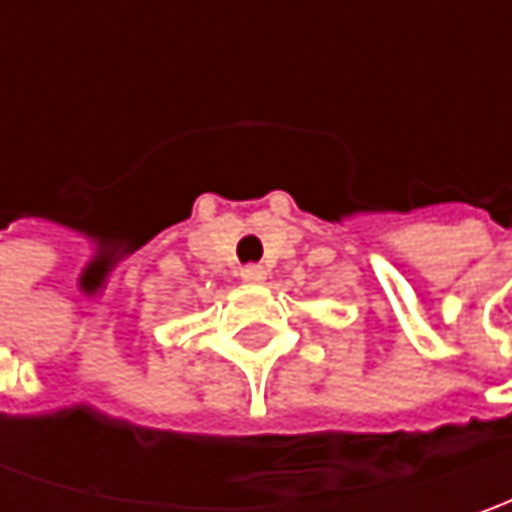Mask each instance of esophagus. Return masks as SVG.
Listing matches in <instances>:
<instances>
[{
	"label": "esophagus",
	"instance_id": "esophagus-1",
	"mask_svg": "<svg viewBox=\"0 0 512 512\" xmlns=\"http://www.w3.org/2000/svg\"><path fill=\"white\" fill-rule=\"evenodd\" d=\"M239 276H242V282H247V285H262L267 279V270L262 265H245L239 270Z\"/></svg>",
	"mask_w": 512,
	"mask_h": 512
}]
</instances>
